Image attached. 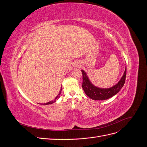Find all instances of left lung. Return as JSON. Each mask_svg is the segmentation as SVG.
<instances>
[{
  "label": "left lung",
  "mask_w": 147,
  "mask_h": 147,
  "mask_svg": "<svg viewBox=\"0 0 147 147\" xmlns=\"http://www.w3.org/2000/svg\"><path fill=\"white\" fill-rule=\"evenodd\" d=\"M82 75H83V83L82 88L85 92V94L93 100H106L110 97H113L120 91V90L123 86L124 83H125L126 76V68L123 74V76L120 80L119 82L115 85L114 86L107 88V89H102L99 88L94 86L90 82V80L88 79L86 74L84 71L82 70Z\"/></svg>",
  "instance_id": "1"
}]
</instances>
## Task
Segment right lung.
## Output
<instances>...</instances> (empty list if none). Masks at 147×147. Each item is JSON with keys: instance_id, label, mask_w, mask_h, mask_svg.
<instances>
[{"instance_id": "obj_1", "label": "right lung", "mask_w": 147, "mask_h": 147, "mask_svg": "<svg viewBox=\"0 0 147 147\" xmlns=\"http://www.w3.org/2000/svg\"><path fill=\"white\" fill-rule=\"evenodd\" d=\"M61 90H62V89L61 88V90H60V91H59V93L58 94V95H57L56 97V98H55V99L54 100H51V101H50V102H47V103H46V104H44V105H48V104H53L54 103V102H56V100L58 98V97H59V95H60V94H61Z\"/></svg>"}]
</instances>
